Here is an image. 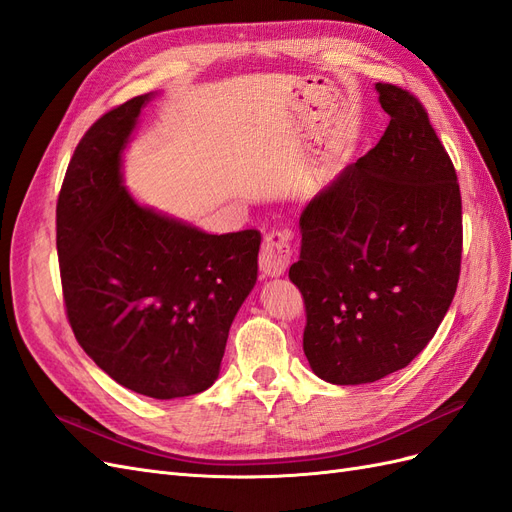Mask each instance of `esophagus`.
<instances>
[{
	"mask_svg": "<svg viewBox=\"0 0 512 512\" xmlns=\"http://www.w3.org/2000/svg\"><path fill=\"white\" fill-rule=\"evenodd\" d=\"M292 262V245L288 230H271L260 247L258 265L265 275H282Z\"/></svg>",
	"mask_w": 512,
	"mask_h": 512,
	"instance_id": "1",
	"label": "esophagus"
}]
</instances>
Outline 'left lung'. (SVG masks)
I'll use <instances>...</instances> for the list:
<instances>
[{
	"instance_id": "8db88e82",
	"label": "left lung",
	"mask_w": 512,
	"mask_h": 512,
	"mask_svg": "<svg viewBox=\"0 0 512 512\" xmlns=\"http://www.w3.org/2000/svg\"><path fill=\"white\" fill-rule=\"evenodd\" d=\"M391 121L374 149L303 209V350L331 384L404 369L431 342L455 297L461 192L455 166L408 89L376 83Z\"/></svg>"
}]
</instances>
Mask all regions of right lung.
I'll use <instances>...</instances> for the list:
<instances>
[{
    "mask_svg": "<svg viewBox=\"0 0 512 512\" xmlns=\"http://www.w3.org/2000/svg\"><path fill=\"white\" fill-rule=\"evenodd\" d=\"M149 96L104 113L74 149L57 198L66 316L89 359L156 399L209 389L256 284L260 232L207 235L136 205L121 149Z\"/></svg>",
    "mask_w": 512,
    "mask_h": 512,
    "instance_id": "obj_1",
    "label": "right lung"
}]
</instances>
